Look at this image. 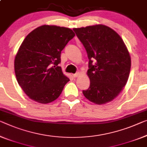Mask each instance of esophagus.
Masks as SVG:
<instances>
[{
	"label": "esophagus",
	"mask_w": 147,
	"mask_h": 147,
	"mask_svg": "<svg viewBox=\"0 0 147 147\" xmlns=\"http://www.w3.org/2000/svg\"><path fill=\"white\" fill-rule=\"evenodd\" d=\"M72 76H73L74 78H78V77H79L80 76V73H76V74H72Z\"/></svg>",
	"instance_id": "34e87169"
}]
</instances>
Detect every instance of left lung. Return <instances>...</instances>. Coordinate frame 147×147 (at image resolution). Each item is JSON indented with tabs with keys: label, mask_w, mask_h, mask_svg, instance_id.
Segmentation results:
<instances>
[{
	"label": "left lung",
	"mask_w": 147,
	"mask_h": 147,
	"mask_svg": "<svg viewBox=\"0 0 147 147\" xmlns=\"http://www.w3.org/2000/svg\"><path fill=\"white\" fill-rule=\"evenodd\" d=\"M86 49L90 87L83 91L85 98L96 105L116 98L129 76L131 57L123 40L114 29L98 24L74 28Z\"/></svg>",
	"instance_id": "8db88e82"
}]
</instances>
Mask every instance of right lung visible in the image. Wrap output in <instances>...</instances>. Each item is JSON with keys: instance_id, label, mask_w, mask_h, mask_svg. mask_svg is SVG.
<instances>
[{"instance_id": "1", "label": "right lung", "mask_w": 147, "mask_h": 147, "mask_svg": "<svg viewBox=\"0 0 147 147\" xmlns=\"http://www.w3.org/2000/svg\"><path fill=\"white\" fill-rule=\"evenodd\" d=\"M74 36L69 28L43 25L25 38L16 55L14 70L18 83L31 100L47 104L60 95L69 79L58 64L61 51Z\"/></svg>"}]
</instances>
